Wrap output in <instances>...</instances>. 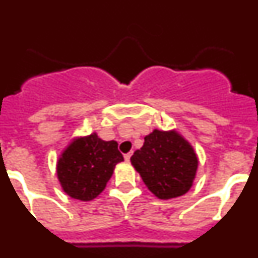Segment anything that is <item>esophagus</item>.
Here are the masks:
<instances>
[{
	"instance_id": "esophagus-1",
	"label": "esophagus",
	"mask_w": 258,
	"mask_h": 258,
	"mask_svg": "<svg viewBox=\"0 0 258 258\" xmlns=\"http://www.w3.org/2000/svg\"><path fill=\"white\" fill-rule=\"evenodd\" d=\"M131 157H132V152H129V154H125L124 155L125 161H131Z\"/></svg>"
}]
</instances>
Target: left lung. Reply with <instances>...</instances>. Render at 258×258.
I'll use <instances>...</instances> for the list:
<instances>
[{
    "mask_svg": "<svg viewBox=\"0 0 258 258\" xmlns=\"http://www.w3.org/2000/svg\"><path fill=\"white\" fill-rule=\"evenodd\" d=\"M145 184L160 199H172L187 192L198 169L192 147L175 132L155 129L145 137L142 149L131 157Z\"/></svg>",
    "mask_w": 258,
    "mask_h": 258,
    "instance_id": "8db88e82",
    "label": "left lung"
}]
</instances>
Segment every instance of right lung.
Listing matches in <instances>:
<instances>
[{
    "label": "right lung",
    "mask_w": 258,
    "mask_h": 258,
    "mask_svg": "<svg viewBox=\"0 0 258 258\" xmlns=\"http://www.w3.org/2000/svg\"><path fill=\"white\" fill-rule=\"evenodd\" d=\"M122 160L117 142L102 141L94 133L68 146L59 159L56 173L71 198L89 202L104 190L116 164Z\"/></svg>",
    "instance_id": "add662e5"
}]
</instances>
